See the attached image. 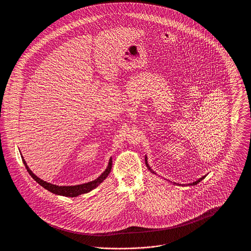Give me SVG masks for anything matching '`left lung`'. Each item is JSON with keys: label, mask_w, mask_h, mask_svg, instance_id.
I'll return each mask as SVG.
<instances>
[{"label": "left lung", "mask_w": 251, "mask_h": 251, "mask_svg": "<svg viewBox=\"0 0 251 251\" xmlns=\"http://www.w3.org/2000/svg\"><path fill=\"white\" fill-rule=\"evenodd\" d=\"M146 165H147V167H148V168H149V170H151V172H152V173H154L155 174V172L150 167V166H149V164H148V161L146 160ZM206 177V175L205 176H203V177H201V178H200V179H198V180H196V181H193V182H191V183H188L187 185H196V184H198L199 182H201V180H202L204 178ZM174 184H176V185H181V186H183V184H179V183H176V182H174ZM185 185V184H184Z\"/></svg>", "instance_id": "8db88e82"}]
</instances>
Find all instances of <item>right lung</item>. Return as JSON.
Listing matches in <instances>:
<instances>
[{"label": "right lung", "mask_w": 251, "mask_h": 251, "mask_svg": "<svg viewBox=\"0 0 251 251\" xmlns=\"http://www.w3.org/2000/svg\"><path fill=\"white\" fill-rule=\"evenodd\" d=\"M22 159H23L24 166L26 167L28 173L31 175V177L35 179L38 184H40V185H41L42 187H44L46 190L51 192V193H53V194H55V195H60V196H64V197H71V198L77 197V196H79V195L85 194V193H88V192L95 189L96 187H97L99 184H100L104 179L107 178L109 173L111 172V168H112V158H110L109 163H108L107 168L102 172V174H101L99 178H97V179L92 180V181H89V182H86V183H83V184L72 185V186H59V185L51 184V183L47 182V181H45V180H43V179H39L37 176H36V175L32 172V170L28 167L23 156H22Z\"/></svg>", "instance_id": "1"}]
</instances>
